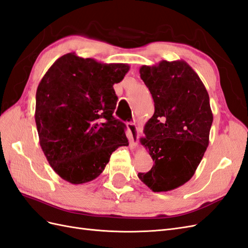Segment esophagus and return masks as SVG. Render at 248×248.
Returning a JSON list of instances; mask_svg holds the SVG:
<instances>
[{"label":"esophagus","mask_w":248,"mask_h":248,"mask_svg":"<svg viewBox=\"0 0 248 248\" xmlns=\"http://www.w3.org/2000/svg\"><path fill=\"white\" fill-rule=\"evenodd\" d=\"M128 130L130 131V133H131V136H132V138H131V143L134 145H137L138 144V139H139V130H138V128H137V125L135 124H133V123H128Z\"/></svg>","instance_id":"1"}]
</instances>
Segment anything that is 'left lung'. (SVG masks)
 Segmentation results:
<instances>
[{
	"mask_svg": "<svg viewBox=\"0 0 248 248\" xmlns=\"http://www.w3.org/2000/svg\"><path fill=\"white\" fill-rule=\"evenodd\" d=\"M154 99L140 143L154 161L138 177L153 192H168L194 176L209 143L213 112L200 78L185 61H161L139 69Z\"/></svg>",
	"mask_w": 248,
	"mask_h": 248,
	"instance_id": "obj_1",
	"label": "left lung"
}]
</instances>
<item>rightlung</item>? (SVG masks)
Returning a JSON list of instances; mask_svg holds the SVG:
<instances>
[{"instance_id": "1", "label": "right lung", "mask_w": 248, "mask_h": 248, "mask_svg": "<svg viewBox=\"0 0 248 248\" xmlns=\"http://www.w3.org/2000/svg\"><path fill=\"white\" fill-rule=\"evenodd\" d=\"M128 63H104L74 52L61 56L36 90L35 124L50 166L72 185L94 180L110 156L128 147L125 124L114 117L113 85L128 73Z\"/></svg>"}]
</instances>
